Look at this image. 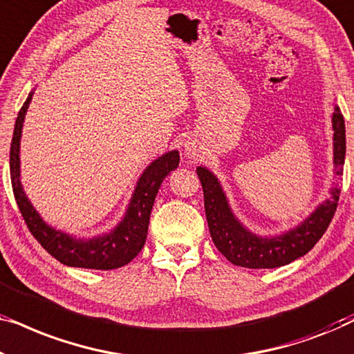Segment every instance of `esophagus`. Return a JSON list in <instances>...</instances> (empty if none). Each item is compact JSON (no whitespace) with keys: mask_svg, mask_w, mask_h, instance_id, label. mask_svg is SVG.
Segmentation results:
<instances>
[{"mask_svg":"<svg viewBox=\"0 0 354 354\" xmlns=\"http://www.w3.org/2000/svg\"><path fill=\"white\" fill-rule=\"evenodd\" d=\"M195 151H196V149H195V147H193V145H187V153L190 154V156H193V154H195Z\"/></svg>","mask_w":354,"mask_h":354,"instance_id":"1","label":"esophagus"}]
</instances>
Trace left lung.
I'll return each mask as SVG.
<instances>
[{
	"label": "left lung",
	"mask_w": 354,
	"mask_h": 354,
	"mask_svg": "<svg viewBox=\"0 0 354 354\" xmlns=\"http://www.w3.org/2000/svg\"><path fill=\"white\" fill-rule=\"evenodd\" d=\"M333 129V166L337 178L343 176L345 164L346 138L345 119L340 109L335 108L332 115ZM203 193H205V211L211 239L216 248L232 264L250 269H272L290 264L313 250L321 240L337 211L340 188H332V198L326 200L308 219L295 229L277 236H259L245 229L243 224L232 212L225 193L219 180L206 167L196 169Z\"/></svg>",
	"instance_id": "left-lung-1"
}]
</instances>
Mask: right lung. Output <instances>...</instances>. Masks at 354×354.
<instances>
[{
  "label": "right lung",
  "mask_w": 354,
  "mask_h": 354,
  "mask_svg": "<svg viewBox=\"0 0 354 354\" xmlns=\"http://www.w3.org/2000/svg\"><path fill=\"white\" fill-rule=\"evenodd\" d=\"M32 95L33 91L27 96L26 103L19 111L16 125H14L11 151H9V171H11L14 198H16L19 211H21L28 230L53 258H56L62 264L71 266V268L98 270L122 268L142 251L145 241H147L149 214H151L154 198H156L159 187L167 177V174L177 169L178 161H180L178 151L174 149V151L162 154L161 158L154 159L145 169L137 187H135L127 212L114 230H111L109 234L93 236L90 240L74 239V236L45 224L24 193L19 151H21L24 119H26L28 104L32 101Z\"/></svg>",
  "instance_id": "right-lung-1"
}]
</instances>
